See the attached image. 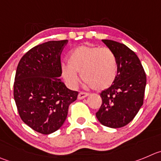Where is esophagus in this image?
Masks as SVG:
<instances>
[{"label": "esophagus", "instance_id": "34e87169", "mask_svg": "<svg viewBox=\"0 0 161 161\" xmlns=\"http://www.w3.org/2000/svg\"><path fill=\"white\" fill-rule=\"evenodd\" d=\"M88 96V94L87 92H80L78 94L77 98H78V99H82Z\"/></svg>", "mask_w": 161, "mask_h": 161}]
</instances>
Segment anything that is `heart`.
I'll use <instances>...</instances> for the list:
<instances>
[{
	"label": "heart",
	"mask_w": 161,
	"mask_h": 161,
	"mask_svg": "<svg viewBox=\"0 0 161 161\" xmlns=\"http://www.w3.org/2000/svg\"><path fill=\"white\" fill-rule=\"evenodd\" d=\"M62 75L69 86L75 88L82 79L96 91L109 88L118 73L117 59L111 50L107 47L81 46L71 51L68 64L61 66Z\"/></svg>",
	"instance_id": "1"
}]
</instances>
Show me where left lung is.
Here are the masks:
<instances>
[{"label":"left lung","mask_w":161,"mask_h":161,"mask_svg":"<svg viewBox=\"0 0 161 161\" xmlns=\"http://www.w3.org/2000/svg\"><path fill=\"white\" fill-rule=\"evenodd\" d=\"M102 41L115 55L118 73L111 86L100 93L102 104L96 115L102 125L120 128L134 119L143 104L146 75L129 47L113 40Z\"/></svg>","instance_id":"left-lung-1"}]
</instances>
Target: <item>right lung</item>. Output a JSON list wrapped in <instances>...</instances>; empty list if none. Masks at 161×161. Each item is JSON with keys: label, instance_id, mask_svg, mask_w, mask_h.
<instances>
[{"label": "right lung", "instance_id": "obj_1", "mask_svg": "<svg viewBox=\"0 0 161 161\" xmlns=\"http://www.w3.org/2000/svg\"><path fill=\"white\" fill-rule=\"evenodd\" d=\"M67 43L49 41L36 46L22 57L16 69L13 94L18 112L24 123L42 134L63 125L69 106L78 96L59 79L61 53Z\"/></svg>", "mask_w": 161, "mask_h": 161}]
</instances>
